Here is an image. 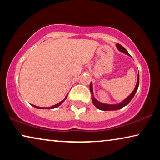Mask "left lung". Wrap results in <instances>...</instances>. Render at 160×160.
<instances>
[{"label":"left lung","instance_id":"1","mask_svg":"<svg viewBox=\"0 0 160 160\" xmlns=\"http://www.w3.org/2000/svg\"><path fill=\"white\" fill-rule=\"evenodd\" d=\"M116 47L119 50V52H123L124 54H128V55L130 56V54L128 53V52L124 49V48L122 47V45H120L119 43H117L116 45ZM139 86V73L138 74V78H137V83L136 85H135V87L134 89V90L132 91V92L130 94V95L128 96V98H125L123 101H122L119 103H117V104H107V103H103V102H101L96 99V98L94 97V92H93V87H92V83H90V86H89V89H90L91 94H92V103L95 105V106L96 108L100 109L101 111H116V110H119V109H121L123 108V107L126 106L129 102L131 101V100L132 99L133 97H134L135 94L136 93V92L138 90V88Z\"/></svg>","mask_w":160,"mask_h":160}]
</instances>
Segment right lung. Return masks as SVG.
Returning <instances> with one entry per match:
<instances>
[{"label":"right lung","mask_w":160,"mask_h":160,"mask_svg":"<svg viewBox=\"0 0 160 160\" xmlns=\"http://www.w3.org/2000/svg\"><path fill=\"white\" fill-rule=\"evenodd\" d=\"M67 96H68V95L65 96V98H64V100H62V101H60V102H58V103H57V104H55V105H54V106H50V107H39V106H34V105H32V106L34 107V108H38V109H52V108H58V106H60L61 104L63 102L65 101V100H66V98H67Z\"/></svg>","instance_id":"add662e5"}]
</instances>
